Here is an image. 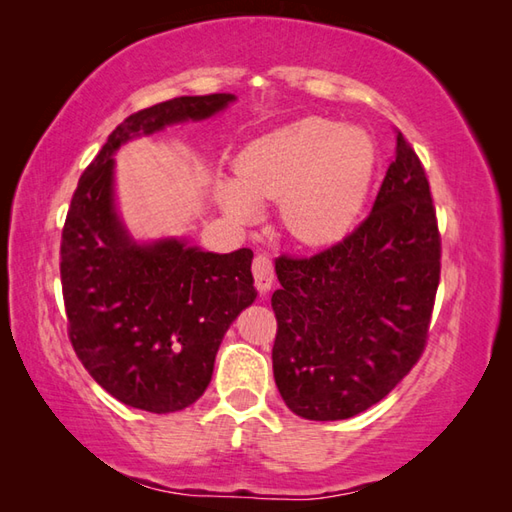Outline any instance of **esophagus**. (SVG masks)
I'll use <instances>...</instances> for the list:
<instances>
[{
  "instance_id": "obj_1",
  "label": "esophagus",
  "mask_w": 512,
  "mask_h": 512,
  "mask_svg": "<svg viewBox=\"0 0 512 512\" xmlns=\"http://www.w3.org/2000/svg\"><path fill=\"white\" fill-rule=\"evenodd\" d=\"M253 277H255V286L257 290L266 295V292L273 288L275 284V266L273 259H270L266 253H257L253 259Z\"/></svg>"
}]
</instances>
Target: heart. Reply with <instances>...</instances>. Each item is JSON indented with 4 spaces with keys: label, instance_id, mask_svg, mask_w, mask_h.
Segmentation results:
<instances>
[{
    "label": "heart",
    "instance_id": "1",
    "mask_svg": "<svg viewBox=\"0 0 512 512\" xmlns=\"http://www.w3.org/2000/svg\"><path fill=\"white\" fill-rule=\"evenodd\" d=\"M378 160L363 127L306 116L246 145L235 160L237 182L220 180L215 198L237 222L259 202H281V220L303 244L341 237L361 213Z\"/></svg>",
    "mask_w": 512,
    "mask_h": 512
}]
</instances>
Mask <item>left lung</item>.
<instances>
[{
	"mask_svg": "<svg viewBox=\"0 0 512 512\" xmlns=\"http://www.w3.org/2000/svg\"><path fill=\"white\" fill-rule=\"evenodd\" d=\"M273 372L288 409L345 420L383 400L427 343L440 284L429 180L400 132L365 220L321 253L275 262Z\"/></svg>",
	"mask_w": 512,
	"mask_h": 512,
	"instance_id": "obj_1",
	"label": "left lung"
}]
</instances>
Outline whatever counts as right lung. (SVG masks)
<instances>
[{
  "instance_id": "add662e5",
  "label": "right lung",
  "mask_w": 512,
  "mask_h": 512,
  "mask_svg": "<svg viewBox=\"0 0 512 512\" xmlns=\"http://www.w3.org/2000/svg\"><path fill=\"white\" fill-rule=\"evenodd\" d=\"M235 94L178 96L118 125L83 171L61 235V286L76 356L107 394L171 413L209 387L226 330L255 301L253 250L206 253L187 237L140 244L114 202L127 140L222 112Z\"/></svg>"
}]
</instances>
